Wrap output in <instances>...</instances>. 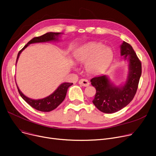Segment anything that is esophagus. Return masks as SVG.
Instances as JSON below:
<instances>
[{
    "label": "esophagus",
    "mask_w": 156,
    "mask_h": 156,
    "mask_svg": "<svg viewBox=\"0 0 156 156\" xmlns=\"http://www.w3.org/2000/svg\"><path fill=\"white\" fill-rule=\"evenodd\" d=\"M79 84L82 85V86H84V87H87L89 85V82L87 80V79H80L79 81Z\"/></svg>",
    "instance_id": "34e87169"
}]
</instances>
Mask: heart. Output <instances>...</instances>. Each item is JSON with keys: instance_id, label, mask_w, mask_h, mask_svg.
<instances>
[{"instance_id": "1", "label": "heart", "mask_w": 156, "mask_h": 156, "mask_svg": "<svg viewBox=\"0 0 156 156\" xmlns=\"http://www.w3.org/2000/svg\"><path fill=\"white\" fill-rule=\"evenodd\" d=\"M76 60L84 64L86 72L91 75H99L105 72L113 58L111 48L99 43L90 42L77 48L74 52Z\"/></svg>"}]
</instances>
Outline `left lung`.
<instances>
[{
    "mask_svg": "<svg viewBox=\"0 0 156 156\" xmlns=\"http://www.w3.org/2000/svg\"><path fill=\"white\" fill-rule=\"evenodd\" d=\"M121 55L129 62V74L125 83L115 86L108 76L102 75L90 80L96 89L93 104L99 111L113 113L129 105L133 99L142 74V64L132 46L123 41L120 45Z\"/></svg>",
    "mask_w": 156,
    "mask_h": 156,
    "instance_id": "1",
    "label": "left lung"
}]
</instances>
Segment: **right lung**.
<instances>
[{
  "mask_svg": "<svg viewBox=\"0 0 156 156\" xmlns=\"http://www.w3.org/2000/svg\"><path fill=\"white\" fill-rule=\"evenodd\" d=\"M61 34H62L61 33L49 32L41 36H38V37H35L33 38L24 46V47L22 48V50H21L19 51V53H18L17 60H16V63L18 58L20 57L21 53L27 47V46H29V44L32 43H43V42L58 41V38L59 37ZM73 83L64 82V83L61 84L51 94L44 98L40 99H33L31 98L26 96L24 94H23V93L19 89V87H17V84H16V86H17L18 91H19L20 94L27 104H29L31 107H33L36 109H37L38 111L43 112H49L53 110V109H55L56 108H57L58 106H59L62 103V101L66 96L68 88Z\"/></svg>",
  "mask_w": 156,
  "mask_h": 156,
  "instance_id": "right-lung-1",
  "label": "right lung"
}]
</instances>
